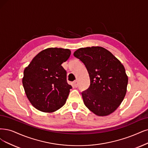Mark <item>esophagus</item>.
<instances>
[{
	"label": "esophagus",
	"instance_id": "34e87169",
	"mask_svg": "<svg viewBox=\"0 0 148 148\" xmlns=\"http://www.w3.org/2000/svg\"><path fill=\"white\" fill-rule=\"evenodd\" d=\"M73 85L74 87H75V88H77V87L78 86V82L77 81H75L73 83Z\"/></svg>",
	"mask_w": 148,
	"mask_h": 148
}]
</instances>
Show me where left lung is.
<instances>
[{
	"label": "left lung",
	"instance_id": "obj_1",
	"mask_svg": "<svg viewBox=\"0 0 148 148\" xmlns=\"http://www.w3.org/2000/svg\"><path fill=\"white\" fill-rule=\"evenodd\" d=\"M88 71L90 85L82 92L84 104L99 116L116 110L126 94L128 77L123 64L106 49L82 47L74 53Z\"/></svg>",
	"mask_w": 148,
	"mask_h": 148
}]
</instances>
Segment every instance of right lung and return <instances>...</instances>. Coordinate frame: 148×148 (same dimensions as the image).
Wrapping results in <instances>:
<instances>
[{
  "label": "right lung",
  "instance_id": "add662e5",
  "mask_svg": "<svg viewBox=\"0 0 148 148\" xmlns=\"http://www.w3.org/2000/svg\"><path fill=\"white\" fill-rule=\"evenodd\" d=\"M68 49L51 47L33 58L24 71L23 85L32 105L42 112L52 113L63 107L71 85L62 64L69 58Z\"/></svg>",
  "mask_w": 148,
  "mask_h": 148
}]
</instances>
